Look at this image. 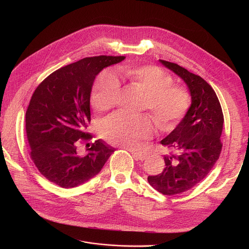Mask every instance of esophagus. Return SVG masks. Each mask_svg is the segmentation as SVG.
I'll list each match as a JSON object with an SVG mask.
<instances>
[{
	"instance_id": "obj_1",
	"label": "esophagus",
	"mask_w": 249,
	"mask_h": 249,
	"mask_svg": "<svg viewBox=\"0 0 249 249\" xmlns=\"http://www.w3.org/2000/svg\"><path fill=\"white\" fill-rule=\"evenodd\" d=\"M131 153H132V156L135 160H145L146 158H147V155L144 154V153H140V152H134V151H131L129 150Z\"/></svg>"
}]
</instances>
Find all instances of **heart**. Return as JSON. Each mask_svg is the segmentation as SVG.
Instances as JSON below:
<instances>
[{
	"instance_id": "b5f03b06",
	"label": "heart",
	"mask_w": 249,
	"mask_h": 249,
	"mask_svg": "<svg viewBox=\"0 0 249 249\" xmlns=\"http://www.w3.org/2000/svg\"><path fill=\"white\" fill-rule=\"evenodd\" d=\"M119 76L144 91L142 109H149L158 127L168 130L187 113L191 105V94L182 87L172 85V77L160 67L125 66L119 69ZM120 89L118 77L111 71H103L96 78L91 94V105L95 110L109 109ZM101 131L110 143L135 150L140 142L154 134L152 119L147 114L115 112L106 117Z\"/></svg>"
}]
</instances>
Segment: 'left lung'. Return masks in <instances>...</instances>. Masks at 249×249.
I'll list each match as a JSON object with an SVG mask.
<instances>
[{"instance_id":"obj_1","label":"left lung","mask_w":249,"mask_h":249,"mask_svg":"<svg viewBox=\"0 0 249 249\" xmlns=\"http://www.w3.org/2000/svg\"><path fill=\"white\" fill-rule=\"evenodd\" d=\"M160 62L184 81L191 94L187 113L160 141L170 151L164 156L162 172L148 176L156 190L163 195H175L202 181L219 160L224 115L215 90L204 79L175 63Z\"/></svg>"}]
</instances>
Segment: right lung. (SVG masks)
<instances>
[{"label": "right lung", "instance_id": "1", "mask_svg": "<svg viewBox=\"0 0 249 249\" xmlns=\"http://www.w3.org/2000/svg\"><path fill=\"white\" fill-rule=\"evenodd\" d=\"M124 56L84 58L49 75L34 90L25 113L30 158L40 173L63 188L77 187L95 176L114 152L96 140L89 153L80 156L77 146L91 137L89 100L95 77Z\"/></svg>", "mask_w": 249, "mask_h": 249}]
</instances>
